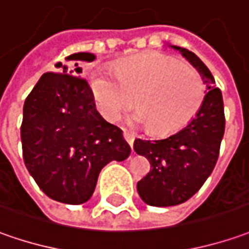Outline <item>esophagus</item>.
Listing matches in <instances>:
<instances>
[{"label":"esophagus","instance_id":"esophagus-1","mask_svg":"<svg viewBox=\"0 0 249 249\" xmlns=\"http://www.w3.org/2000/svg\"><path fill=\"white\" fill-rule=\"evenodd\" d=\"M124 139L128 142V144L132 147L133 146V141H135V138H133V135H131L129 132H124Z\"/></svg>","mask_w":249,"mask_h":249}]
</instances>
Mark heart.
I'll return each instance as SVG.
<instances>
[{"label": "heart", "mask_w": 249, "mask_h": 249, "mask_svg": "<svg viewBox=\"0 0 249 249\" xmlns=\"http://www.w3.org/2000/svg\"><path fill=\"white\" fill-rule=\"evenodd\" d=\"M90 95L99 113L114 121L132 105L131 123L149 132L168 135L182 129L201 107L205 88L201 75L171 56L147 52L125 59L116 70L93 66L88 70Z\"/></svg>", "instance_id": "b5f03b06"}]
</instances>
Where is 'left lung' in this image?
Returning a JSON list of instances; mask_svg holds the SVG:
<instances>
[{
  "label": "left lung",
  "instance_id": "8db88e82",
  "mask_svg": "<svg viewBox=\"0 0 249 249\" xmlns=\"http://www.w3.org/2000/svg\"><path fill=\"white\" fill-rule=\"evenodd\" d=\"M201 75L207 87L198 113L175 133L156 139H135L133 149L150 162V172L138 182V193L151 207H172L187 201L200 190L218 161L225 133L222 92L198 56L186 48L169 45Z\"/></svg>",
  "mask_w": 249,
  "mask_h": 249
}]
</instances>
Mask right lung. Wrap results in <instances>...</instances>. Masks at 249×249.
<instances>
[{
	"mask_svg": "<svg viewBox=\"0 0 249 249\" xmlns=\"http://www.w3.org/2000/svg\"><path fill=\"white\" fill-rule=\"evenodd\" d=\"M96 56L78 52L60 62L57 73H45L23 106L20 128L27 171L49 198L63 204L87 202L95 192L102 168L131 154L123 131L96 110L89 85L80 77L78 62Z\"/></svg>",
	"mask_w": 249,
	"mask_h": 249,
	"instance_id": "obj_1",
	"label": "right lung"
}]
</instances>
